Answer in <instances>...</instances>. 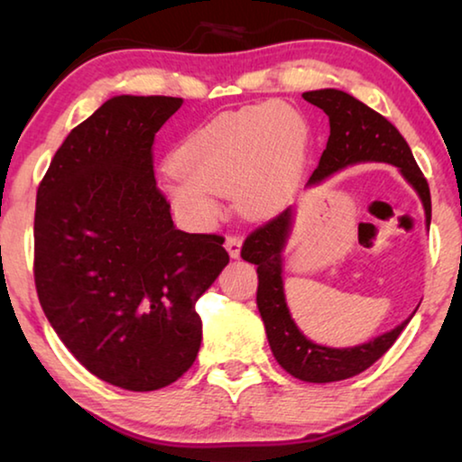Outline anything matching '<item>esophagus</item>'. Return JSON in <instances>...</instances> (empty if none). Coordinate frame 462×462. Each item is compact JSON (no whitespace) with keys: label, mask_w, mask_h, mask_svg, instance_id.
<instances>
[{"label":"esophagus","mask_w":462,"mask_h":462,"mask_svg":"<svg viewBox=\"0 0 462 462\" xmlns=\"http://www.w3.org/2000/svg\"><path fill=\"white\" fill-rule=\"evenodd\" d=\"M224 246H226V250H228V254L232 256V259H238L240 248H242V238L236 236V234H230V236H226Z\"/></svg>","instance_id":"obj_1"}]
</instances>
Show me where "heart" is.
<instances>
[{
	"label": "heart",
	"instance_id": "heart-1",
	"mask_svg": "<svg viewBox=\"0 0 462 462\" xmlns=\"http://www.w3.org/2000/svg\"><path fill=\"white\" fill-rule=\"evenodd\" d=\"M308 146V122L293 107L259 104L224 112L177 148L165 173L167 191L195 224L216 220L232 191L242 216L267 217L293 195Z\"/></svg>",
	"mask_w": 462,
	"mask_h": 462
}]
</instances>
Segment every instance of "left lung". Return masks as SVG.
I'll return each mask as SVG.
<instances>
[{"label":"left lung","mask_w":462,"mask_h":462,"mask_svg":"<svg viewBox=\"0 0 462 462\" xmlns=\"http://www.w3.org/2000/svg\"><path fill=\"white\" fill-rule=\"evenodd\" d=\"M303 99L324 109L330 120L326 151L319 156L318 169L311 173L308 185L322 183L336 171L356 165V162H389L400 169L405 181L418 191L430 226V217H432L430 187L400 130L374 109L365 106L363 101L338 89L306 91ZM291 222L293 212L291 208H287L285 212L263 224L261 228L250 232L240 250L242 259L256 264V275H259L256 306H259L264 330H267L269 346L277 363L295 379L332 383L355 377L369 369L393 346L397 336L408 326L411 316L391 332L353 348H330L308 340L289 314L283 277H281L283 273V256L281 254H283L289 232H291Z\"/></svg>","instance_id":"obj_1"}]
</instances>
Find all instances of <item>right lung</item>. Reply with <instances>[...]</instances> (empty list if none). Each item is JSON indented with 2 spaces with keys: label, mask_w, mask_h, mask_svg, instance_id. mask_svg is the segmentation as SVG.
<instances>
[{
  "label": "right lung",
  "mask_w": 462,
  "mask_h": 462,
  "mask_svg": "<svg viewBox=\"0 0 462 462\" xmlns=\"http://www.w3.org/2000/svg\"><path fill=\"white\" fill-rule=\"evenodd\" d=\"M181 97L118 96L71 130L38 185L34 283L62 344L128 391L175 383L201 344L195 303L228 264L217 234L177 230L152 143Z\"/></svg>",
  "instance_id": "right-lung-1"
}]
</instances>
